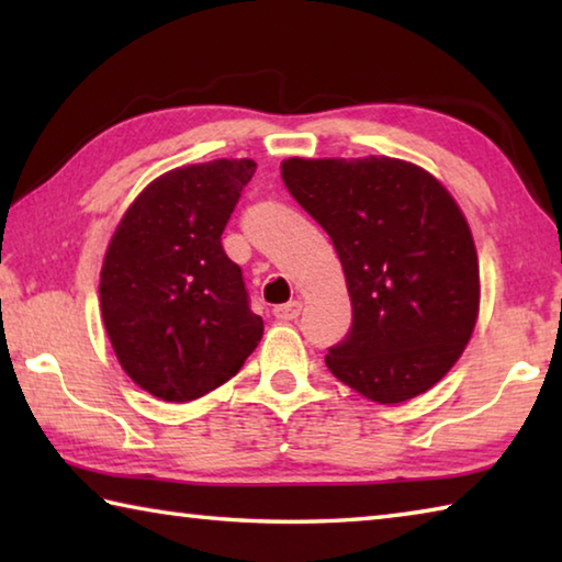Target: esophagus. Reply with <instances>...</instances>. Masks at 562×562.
Segmentation results:
<instances>
[{
	"instance_id": "esophagus-1",
	"label": "esophagus",
	"mask_w": 562,
	"mask_h": 562,
	"mask_svg": "<svg viewBox=\"0 0 562 562\" xmlns=\"http://www.w3.org/2000/svg\"><path fill=\"white\" fill-rule=\"evenodd\" d=\"M300 312H302V302L300 300H292L288 304H278V307L272 310V315L278 317L280 322H292V319L300 317Z\"/></svg>"
}]
</instances>
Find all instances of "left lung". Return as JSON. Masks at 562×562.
Segmentation results:
<instances>
[{
  "label": "left lung",
  "instance_id": "1",
  "mask_svg": "<svg viewBox=\"0 0 562 562\" xmlns=\"http://www.w3.org/2000/svg\"><path fill=\"white\" fill-rule=\"evenodd\" d=\"M290 195L325 227L351 300L327 369L379 404L429 392L479 317V255L453 198L398 158H288Z\"/></svg>",
  "mask_w": 562,
  "mask_h": 562
}]
</instances>
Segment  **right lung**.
I'll return each instance as SVG.
<instances>
[{"instance_id":"obj_1","label":"right lung","mask_w":562,"mask_h":562,"mask_svg":"<svg viewBox=\"0 0 562 562\" xmlns=\"http://www.w3.org/2000/svg\"><path fill=\"white\" fill-rule=\"evenodd\" d=\"M255 160L156 178L121 217L101 268V315L123 372L164 402H193L240 372L262 339L243 270L221 243Z\"/></svg>"}]
</instances>
